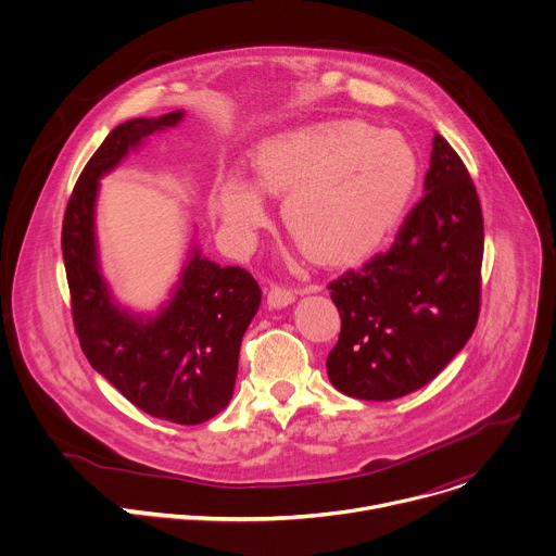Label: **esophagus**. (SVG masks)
<instances>
[{"instance_id": "esophagus-1", "label": "esophagus", "mask_w": 556, "mask_h": 556, "mask_svg": "<svg viewBox=\"0 0 556 556\" xmlns=\"http://www.w3.org/2000/svg\"><path fill=\"white\" fill-rule=\"evenodd\" d=\"M266 296H268L270 307H286L294 301V290L279 286V283H270V286H266Z\"/></svg>"}]
</instances>
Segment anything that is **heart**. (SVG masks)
Listing matches in <instances>:
<instances>
[{
    "label": "heart",
    "instance_id": "heart-1",
    "mask_svg": "<svg viewBox=\"0 0 556 556\" xmlns=\"http://www.w3.org/2000/svg\"><path fill=\"white\" fill-rule=\"evenodd\" d=\"M257 182L224 176L211 198L224 235L251 247L268 222L262 188L283 197L292 240L316 262H354L378 249L405 215L418 185V157L391 129L319 123L266 138L255 151Z\"/></svg>",
    "mask_w": 556,
    "mask_h": 556
}]
</instances>
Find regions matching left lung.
I'll return each instance as SVG.
<instances>
[{"label":"left lung","mask_w":556,"mask_h":556,"mask_svg":"<svg viewBox=\"0 0 556 556\" xmlns=\"http://www.w3.org/2000/svg\"><path fill=\"white\" fill-rule=\"evenodd\" d=\"M425 191L387 253L328 286L341 314L328 376L352 399L393 401L425 387L478 326L484 217L466 165L440 134Z\"/></svg>","instance_id":"1"}]
</instances>
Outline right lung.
I'll use <instances>...</instances> for the list:
<instances>
[{
  "label": "right lung",
  "mask_w": 556,
  "mask_h": 556,
  "mask_svg": "<svg viewBox=\"0 0 556 556\" xmlns=\"http://www.w3.org/2000/svg\"><path fill=\"white\" fill-rule=\"evenodd\" d=\"M180 118L182 112L134 118L110 131L67 200L61 251L74 332L90 365L144 414L202 425L230 401L242 337L262 301L260 283L249 270L195 251L172 303L155 319H136L114 305L94 247L99 178L142 138Z\"/></svg>",
  "instance_id": "obj_1"
}]
</instances>
